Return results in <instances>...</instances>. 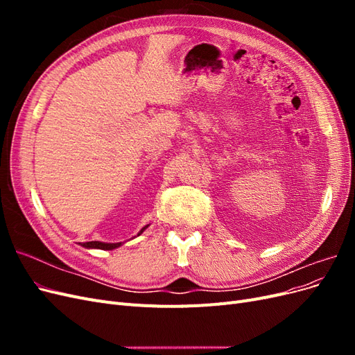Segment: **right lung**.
<instances>
[{
	"label": "right lung",
	"instance_id": "add662e5",
	"mask_svg": "<svg viewBox=\"0 0 355 355\" xmlns=\"http://www.w3.org/2000/svg\"><path fill=\"white\" fill-rule=\"evenodd\" d=\"M149 227V225H146V227H144L141 231L137 232V237L141 235L146 228ZM83 247H85V249H99V250H114V249H118V247L123 245L124 241H120V243H105V241H87V243H80Z\"/></svg>",
	"mask_w": 355,
	"mask_h": 355
}]
</instances>
